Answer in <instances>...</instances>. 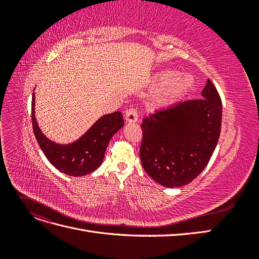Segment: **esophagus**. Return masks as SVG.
<instances>
[{"label": "esophagus", "instance_id": "obj_1", "mask_svg": "<svg viewBox=\"0 0 259 259\" xmlns=\"http://www.w3.org/2000/svg\"><path fill=\"white\" fill-rule=\"evenodd\" d=\"M125 121L126 122H136L138 120V115H137V111L135 110V109L133 108H130L127 109L126 111H125Z\"/></svg>", "mask_w": 259, "mask_h": 259}]
</instances>
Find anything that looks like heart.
I'll return each instance as SVG.
<instances>
[{"instance_id": "b5f03b06", "label": "heart", "mask_w": 259, "mask_h": 259, "mask_svg": "<svg viewBox=\"0 0 259 259\" xmlns=\"http://www.w3.org/2000/svg\"><path fill=\"white\" fill-rule=\"evenodd\" d=\"M153 85L160 90L152 98V107H166L176 103L189 92L193 85V77L174 70H163L154 76Z\"/></svg>"}]
</instances>
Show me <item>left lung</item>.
<instances>
[{
    "instance_id": "8db88e82",
    "label": "left lung",
    "mask_w": 259,
    "mask_h": 259,
    "mask_svg": "<svg viewBox=\"0 0 259 259\" xmlns=\"http://www.w3.org/2000/svg\"><path fill=\"white\" fill-rule=\"evenodd\" d=\"M222 112L221 96L208 79L202 98L183 101L144 119L139 154L147 174L168 188L197 178L217 146Z\"/></svg>"
}]
</instances>
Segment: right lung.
Returning <instances> with one entry per match:
<instances>
[{
  "label": "right lung",
  "instance_id": "add662e5",
  "mask_svg": "<svg viewBox=\"0 0 259 259\" xmlns=\"http://www.w3.org/2000/svg\"><path fill=\"white\" fill-rule=\"evenodd\" d=\"M33 105L34 94L31 119L37 144L52 165L69 176H84L97 169L103 163L109 142L124 124L122 113L115 111L101 116L77 142L70 145H58L46 138L38 128Z\"/></svg>",
  "mask_w": 259,
  "mask_h": 259
}]
</instances>
